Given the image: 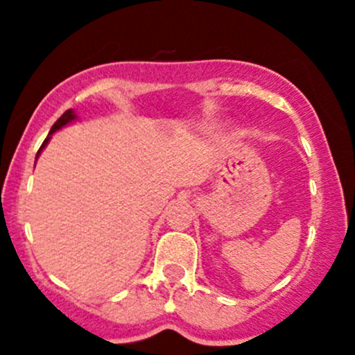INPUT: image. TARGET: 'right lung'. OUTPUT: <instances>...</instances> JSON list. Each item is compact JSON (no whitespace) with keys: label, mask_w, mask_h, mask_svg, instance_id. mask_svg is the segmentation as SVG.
Wrapping results in <instances>:
<instances>
[{"label":"right lung","mask_w":355,"mask_h":355,"mask_svg":"<svg viewBox=\"0 0 355 355\" xmlns=\"http://www.w3.org/2000/svg\"><path fill=\"white\" fill-rule=\"evenodd\" d=\"M75 118H77V114L73 113V110H67L65 113H63L62 116H60L58 120L55 121V125H53V127H51V130H49L48 137L44 139V142H42V146H41V148H39V151H37V156H35V159H37L39 155H41V151H42V149H44L46 146H48V142H49V139H51V135L55 134L56 130H60V128H62V127H65V125L70 123V121H73Z\"/></svg>","instance_id":"add662e5"}]
</instances>
